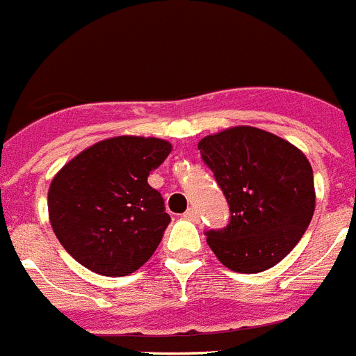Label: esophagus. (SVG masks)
<instances>
[{
    "label": "esophagus",
    "mask_w": 356,
    "mask_h": 356,
    "mask_svg": "<svg viewBox=\"0 0 356 356\" xmlns=\"http://www.w3.org/2000/svg\"><path fill=\"white\" fill-rule=\"evenodd\" d=\"M184 218H187V220H198V213H196V209H193V207H189L186 213H184Z\"/></svg>",
    "instance_id": "1"
}]
</instances>
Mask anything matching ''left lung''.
Wrapping results in <instances>:
<instances>
[{"label":"left lung","mask_w":356,"mask_h":356,"mask_svg":"<svg viewBox=\"0 0 356 356\" xmlns=\"http://www.w3.org/2000/svg\"><path fill=\"white\" fill-rule=\"evenodd\" d=\"M229 206V222L206 232L233 272L272 268L300 243L314 213V176L305 154L254 127H233L198 143Z\"/></svg>","instance_id":"1"}]
</instances>
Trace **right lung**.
I'll return each instance as SVG.
<instances>
[{"label":"right lung","instance_id":"add662e5","mask_svg":"<svg viewBox=\"0 0 356 356\" xmlns=\"http://www.w3.org/2000/svg\"><path fill=\"white\" fill-rule=\"evenodd\" d=\"M158 138H119L82 150L53 178L49 220L71 257L95 274L119 277L143 266L170 222L149 175L170 154Z\"/></svg>","mask_w":356,"mask_h":356}]
</instances>
